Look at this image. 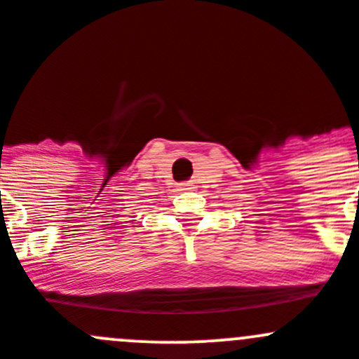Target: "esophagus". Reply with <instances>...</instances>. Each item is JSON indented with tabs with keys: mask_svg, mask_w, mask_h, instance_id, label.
Wrapping results in <instances>:
<instances>
[{
	"mask_svg": "<svg viewBox=\"0 0 359 359\" xmlns=\"http://www.w3.org/2000/svg\"><path fill=\"white\" fill-rule=\"evenodd\" d=\"M182 189H193V184H191V182H184L182 184Z\"/></svg>",
	"mask_w": 359,
	"mask_h": 359,
	"instance_id": "1",
	"label": "esophagus"
}]
</instances>
